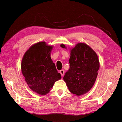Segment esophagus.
<instances>
[{"label":"esophagus","instance_id":"1","mask_svg":"<svg viewBox=\"0 0 122 122\" xmlns=\"http://www.w3.org/2000/svg\"><path fill=\"white\" fill-rule=\"evenodd\" d=\"M60 73L63 76H64V74H65V71L63 69H62V70H61L60 71Z\"/></svg>","mask_w":122,"mask_h":122}]
</instances>
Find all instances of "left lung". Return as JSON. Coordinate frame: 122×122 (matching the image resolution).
Returning <instances> with one entry per match:
<instances>
[{
	"label": "left lung",
	"mask_w": 122,
	"mask_h": 122,
	"mask_svg": "<svg viewBox=\"0 0 122 122\" xmlns=\"http://www.w3.org/2000/svg\"><path fill=\"white\" fill-rule=\"evenodd\" d=\"M60 46L66 48L64 44ZM70 68L64 76L70 92L75 95L85 94L92 87L100 64L95 51L85 43H78L70 51Z\"/></svg>",
	"instance_id": "left-lung-1"
}]
</instances>
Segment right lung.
Listing matches in <instances>:
<instances>
[{
    "label": "right lung",
    "instance_id": "right-lung-1",
    "mask_svg": "<svg viewBox=\"0 0 122 122\" xmlns=\"http://www.w3.org/2000/svg\"><path fill=\"white\" fill-rule=\"evenodd\" d=\"M53 46L44 41L31 46L24 54L21 71L31 91L44 95L49 93L55 81L61 79L50 57Z\"/></svg>",
    "mask_w": 122,
    "mask_h": 122
}]
</instances>
